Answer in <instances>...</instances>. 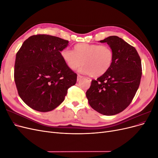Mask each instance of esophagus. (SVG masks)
Listing matches in <instances>:
<instances>
[{
	"label": "esophagus",
	"mask_w": 158,
	"mask_h": 158,
	"mask_svg": "<svg viewBox=\"0 0 158 158\" xmlns=\"http://www.w3.org/2000/svg\"><path fill=\"white\" fill-rule=\"evenodd\" d=\"M83 78V76H81V75H78V76H77V80L78 81H79L80 79H82Z\"/></svg>",
	"instance_id": "obj_1"
}]
</instances>
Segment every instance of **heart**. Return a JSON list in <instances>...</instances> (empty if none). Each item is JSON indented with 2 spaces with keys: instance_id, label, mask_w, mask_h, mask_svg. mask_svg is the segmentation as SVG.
<instances>
[{
  "instance_id": "1",
  "label": "heart",
  "mask_w": 158,
  "mask_h": 158,
  "mask_svg": "<svg viewBox=\"0 0 158 158\" xmlns=\"http://www.w3.org/2000/svg\"><path fill=\"white\" fill-rule=\"evenodd\" d=\"M61 58L71 70L78 69L80 73L101 76L111 67L113 60V51L108 45L80 43L74 47V51L64 48L60 51Z\"/></svg>"
}]
</instances>
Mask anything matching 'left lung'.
Listing matches in <instances>:
<instances>
[{
    "mask_svg": "<svg viewBox=\"0 0 158 158\" xmlns=\"http://www.w3.org/2000/svg\"><path fill=\"white\" fill-rule=\"evenodd\" d=\"M107 43L113 51L111 67L97 80H92L86 97L89 106L104 115L124 111L132 101L140 83L142 64L135 47L117 36H109Z\"/></svg>",
    "mask_w": 158,
    "mask_h": 158,
    "instance_id": "obj_1",
    "label": "left lung"
}]
</instances>
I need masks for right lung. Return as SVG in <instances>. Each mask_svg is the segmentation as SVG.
Wrapping results in <instances>:
<instances>
[{"instance_id": "obj_1", "label": "right lung", "mask_w": 158, "mask_h": 158, "mask_svg": "<svg viewBox=\"0 0 158 158\" xmlns=\"http://www.w3.org/2000/svg\"><path fill=\"white\" fill-rule=\"evenodd\" d=\"M69 41L49 35L30 37L17 52L14 81L20 98L40 112L52 111L64 100L77 74L66 65L60 51Z\"/></svg>"}]
</instances>
